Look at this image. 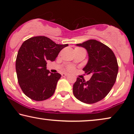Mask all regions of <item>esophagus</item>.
I'll list each match as a JSON object with an SVG mask.
<instances>
[{"mask_svg": "<svg viewBox=\"0 0 134 134\" xmlns=\"http://www.w3.org/2000/svg\"><path fill=\"white\" fill-rule=\"evenodd\" d=\"M61 75H62V76L64 77V76H67L68 74H67V73H62Z\"/></svg>", "mask_w": 134, "mask_h": 134, "instance_id": "esophagus-1", "label": "esophagus"}]
</instances>
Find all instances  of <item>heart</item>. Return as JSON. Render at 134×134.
<instances>
[{"label": "heart", "instance_id": "heart-1", "mask_svg": "<svg viewBox=\"0 0 134 134\" xmlns=\"http://www.w3.org/2000/svg\"><path fill=\"white\" fill-rule=\"evenodd\" d=\"M80 49H82V48H79V47H76V48H75V50H80ZM67 70L69 71H72V70H74V67H72V66H69V67H67Z\"/></svg>", "mask_w": 134, "mask_h": 134}]
</instances>
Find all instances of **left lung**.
<instances>
[{"mask_svg": "<svg viewBox=\"0 0 134 134\" xmlns=\"http://www.w3.org/2000/svg\"><path fill=\"white\" fill-rule=\"evenodd\" d=\"M76 46L87 51L88 61L83 70L92 77L87 81L77 78L73 93L81 102L93 104L104 98L114 85L118 71L117 60L109 47L97 40L90 39Z\"/></svg>", "mask_w": 134, "mask_h": 134, "instance_id": "1", "label": "left lung"}]
</instances>
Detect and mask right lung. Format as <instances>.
Instances as JSON below:
<instances>
[{
	"instance_id": "right-lung-1",
	"label": "right lung",
	"mask_w": 134,
	"mask_h": 134,
	"mask_svg": "<svg viewBox=\"0 0 134 134\" xmlns=\"http://www.w3.org/2000/svg\"><path fill=\"white\" fill-rule=\"evenodd\" d=\"M68 44H57L46 36H35L24 41L18 51L16 70L19 84L30 99L44 101L55 91L61 75L49 73L47 61H55L62 49Z\"/></svg>"
}]
</instances>
